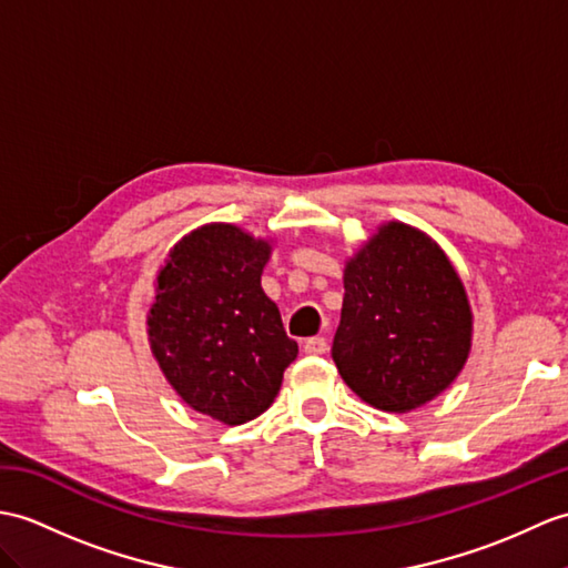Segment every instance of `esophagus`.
Wrapping results in <instances>:
<instances>
[{
    "mask_svg": "<svg viewBox=\"0 0 568 568\" xmlns=\"http://www.w3.org/2000/svg\"><path fill=\"white\" fill-rule=\"evenodd\" d=\"M326 348H328V344L324 336H314V338L302 341V351H305L307 355H324Z\"/></svg>",
    "mask_w": 568,
    "mask_h": 568,
    "instance_id": "34e87169",
    "label": "esophagus"
}]
</instances>
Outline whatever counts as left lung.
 <instances>
[{"mask_svg":"<svg viewBox=\"0 0 568 568\" xmlns=\"http://www.w3.org/2000/svg\"><path fill=\"white\" fill-rule=\"evenodd\" d=\"M332 358L346 385L382 412H412L463 371L471 312L463 281L426 234L389 222L344 273Z\"/></svg>","mask_w":568,"mask_h":568,"instance_id":"left-lung-1","label":"left lung"}]
</instances>
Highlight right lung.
I'll use <instances>...</instances> for the list:
<instances>
[{
  "instance_id": "add662e5",
  "label": "right lung",
  "mask_w": 568,
  "mask_h": 568,
  "mask_svg": "<svg viewBox=\"0 0 568 568\" xmlns=\"http://www.w3.org/2000/svg\"><path fill=\"white\" fill-rule=\"evenodd\" d=\"M268 254L234 224H205L171 248L156 278L152 353L183 402L230 426L266 412L297 358L261 290Z\"/></svg>"
}]
</instances>
